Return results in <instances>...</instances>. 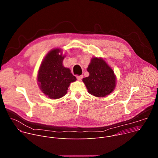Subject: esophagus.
Here are the masks:
<instances>
[{
    "instance_id": "34e87169",
    "label": "esophagus",
    "mask_w": 158,
    "mask_h": 158,
    "mask_svg": "<svg viewBox=\"0 0 158 158\" xmlns=\"http://www.w3.org/2000/svg\"><path fill=\"white\" fill-rule=\"evenodd\" d=\"M76 77H77V80L81 81V80H82V79L83 78V76H82V75H81V76H76Z\"/></svg>"
}]
</instances>
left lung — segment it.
Here are the masks:
<instances>
[{
	"label": "left lung",
	"mask_w": 158,
	"mask_h": 158,
	"mask_svg": "<svg viewBox=\"0 0 158 158\" xmlns=\"http://www.w3.org/2000/svg\"><path fill=\"white\" fill-rule=\"evenodd\" d=\"M87 70L89 76L83 78L82 81L89 94L102 98L114 91L116 83V76L102 58L93 57Z\"/></svg>",
	"instance_id": "1"
}]
</instances>
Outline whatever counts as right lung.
Instances as JSON below:
<instances>
[{
  "label": "right lung",
  "instance_id": "obj_1",
  "mask_svg": "<svg viewBox=\"0 0 158 158\" xmlns=\"http://www.w3.org/2000/svg\"><path fill=\"white\" fill-rule=\"evenodd\" d=\"M64 57L60 49H54L44 57L39 67L38 84L42 92L50 99L65 96L70 84L76 81L71 70L63 66Z\"/></svg>",
  "mask_w": 158,
  "mask_h": 158
}]
</instances>
